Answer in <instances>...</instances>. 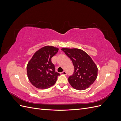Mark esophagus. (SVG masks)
<instances>
[{
  "label": "esophagus",
  "mask_w": 121,
  "mask_h": 121,
  "mask_svg": "<svg viewBox=\"0 0 121 121\" xmlns=\"http://www.w3.org/2000/svg\"><path fill=\"white\" fill-rule=\"evenodd\" d=\"M60 74H62V75H67V72H65V71H63L60 73Z\"/></svg>",
  "instance_id": "34e87169"
}]
</instances>
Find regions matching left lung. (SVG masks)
<instances>
[{
    "label": "left lung",
    "mask_w": 121,
    "mask_h": 121,
    "mask_svg": "<svg viewBox=\"0 0 121 121\" xmlns=\"http://www.w3.org/2000/svg\"><path fill=\"white\" fill-rule=\"evenodd\" d=\"M70 58L74 66V72L68 78L74 89L83 90L88 88L95 81L98 69L92 58L86 52L78 48H62Z\"/></svg>",
    "instance_id": "obj_1"
}]
</instances>
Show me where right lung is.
<instances>
[{"label": "right lung", "instance_id": "add662e5", "mask_svg": "<svg viewBox=\"0 0 121 121\" xmlns=\"http://www.w3.org/2000/svg\"><path fill=\"white\" fill-rule=\"evenodd\" d=\"M58 50L56 47L46 46L36 52L27 66L28 77L33 85L45 89L54 85L60 74L55 71L52 58Z\"/></svg>", "mask_w": 121, "mask_h": 121}]
</instances>
